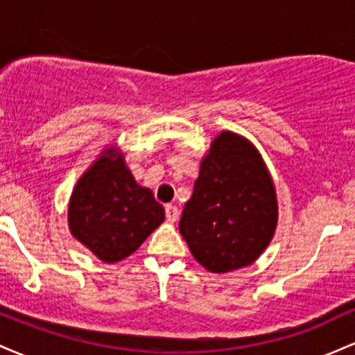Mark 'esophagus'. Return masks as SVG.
<instances>
[{"instance_id": "esophagus-1", "label": "esophagus", "mask_w": 355, "mask_h": 355, "mask_svg": "<svg viewBox=\"0 0 355 355\" xmlns=\"http://www.w3.org/2000/svg\"><path fill=\"white\" fill-rule=\"evenodd\" d=\"M165 215H166V220H168L170 223L177 222L178 218V209L175 205H166L165 207Z\"/></svg>"}]
</instances>
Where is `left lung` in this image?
Masks as SVG:
<instances>
[{
  "label": "left lung",
  "mask_w": 355,
  "mask_h": 355,
  "mask_svg": "<svg viewBox=\"0 0 355 355\" xmlns=\"http://www.w3.org/2000/svg\"><path fill=\"white\" fill-rule=\"evenodd\" d=\"M277 217L275 187L259 150L222 132L183 207L180 234L191 255L215 274L250 266L274 237Z\"/></svg>",
  "instance_id": "1"
}]
</instances>
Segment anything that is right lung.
<instances>
[{
  "mask_svg": "<svg viewBox=\"0 0 355 355\" xmlns=\"http://www.w3.org/2000/svg\"><path fill=\"white\" fill-rule=\"evenodd\" d=\"M164 220V207L112 146L81 175L68 205L71 235L107 263L132 255Z\"/></svg>",
  "mask_w": 355,
  "mask_h": 355,
  "instance_id": "right-lung-1",
  "label": "right lung"
}]
</instances>
